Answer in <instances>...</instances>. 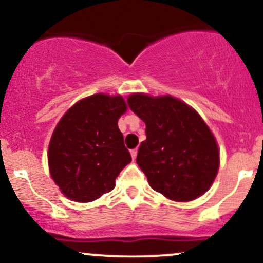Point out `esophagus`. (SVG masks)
<instances>
[{
    "label": "esophagus",
    "instance_id": "34e87169",
    "mask_svg": "<svg viewBox=\"0 0 263 263\" xmlns=\"http://www.w3.org/2000/svg\"><path fill=\"white\" fill-rule=\"evenodd\" d=\"M131 156H132V159H136V157H137V149H131Z\"/></svg>",
    "mask_w": 263,
    "mask_h": 263
}]
</instances>
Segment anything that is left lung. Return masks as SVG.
Instances as JSON below:
<instances>
[{
  "mask_svg": "<svg viewBox=\"0 0 263 263\" xmlns=\"http://www.w3.org/2000/svg\"><path fill=\"white\" fill-rule=\"evenodd\" d=\"M127 102L146 123L136 162L151 188L179 203L204 195L218 176L220 151L197 110L172 95L135 92Z\"/></svg>",
  "mask_w": 263,
  "mask_h": 263,
  "instance_id": "8db88e82",
  "label": "left lung"
}]
</instances>
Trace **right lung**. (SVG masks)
Here are the masks:
<instances>
[{
    "instance_id": "add662e5",
    "label": "right lung",
    "mask_w": 263,
    "mask_h": 263,
    "mask_svg": "<svg viewBox=\"0 0 263 263\" xmlns=\"http://www.w3.org/2000/svg\"><path fill=\"white\" fill-rule=\"evenodd\" d=\"M127 108L121 95L100 92L63 115L50 137L48 165L64 197L90 203L115 188V179L132 161L117 125Z\"/></svg>"
}]
</instances>
